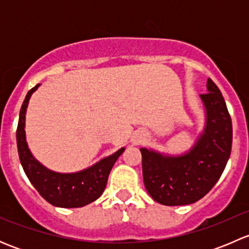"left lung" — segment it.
<instances>
[{
  "mask_svg": "<svg viewBox=\"0 0 249 249\" xmlns=\"http://www.w3.org/2000/svg\"><path fill=\"white\" fill-rule=\"evenodd\" d=\"M200 95L205 126L194 144L182 154L141 148L143 182L148 194L165 206L199 201L224 171L231 153L232 125L222 92L208 78Z\"/></svg>",
  "mask_w": 249,
  "mask_h": 249,
  "instance_id": "8db88e82",
  "label": "left lung"
}]
</instances>
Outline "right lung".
I'll return each instance as SVG.
<instances>
[{"mask_svg": "<svg viewBox=\"0 0 249 249\" xmlns=\"http://www.w3.org/2000/svg\"><path fill=\"white\" fill-rule=\"evenodd\" d=\"M39 85L41 84H37L27 92L20 109L17 130V144L20 162L31 184L48 202L62 208L83 207L101 196L106 188L110 170L118 158L123 154L125 148H120L91 166L77 172H56L41 164L30 150L25 132V119L29 101Z\"/></svg>", "mask_w": 249, "mask_h": 249, "instance_id": "obj_1", "label": "right lung"}]
</instances>
